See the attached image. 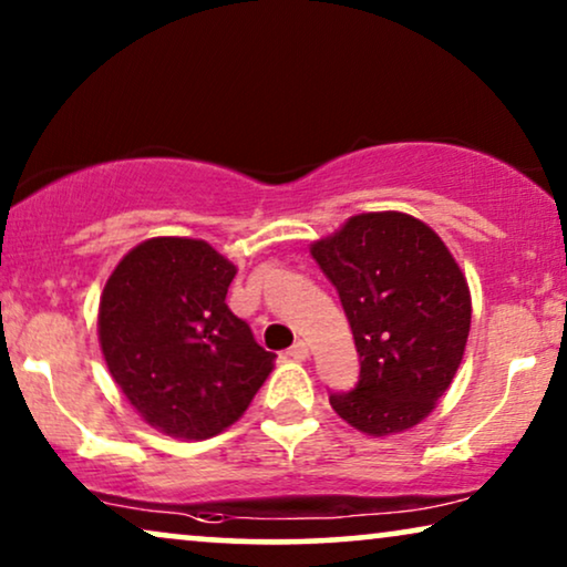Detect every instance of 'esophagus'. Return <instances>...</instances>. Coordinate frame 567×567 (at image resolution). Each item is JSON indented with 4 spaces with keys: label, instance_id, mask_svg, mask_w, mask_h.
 <instances>
[{
    "label": "esophagus",
    "instance_id": "1",
    "mask_svg": "<svg viewBox=\"0 0 567 567\" xmlns=\"http://www.w3.org/2000/svg\"><path fill=\"white\" fill-rule=\"evenodd\" d=\"M286 355H291V359H297V361H305L309 355V346L305 343V340H297V343H293L289 351H286Z\"/></svg>",
    "mask_w": 567,
    "mask_h": 567
}]
</instances>
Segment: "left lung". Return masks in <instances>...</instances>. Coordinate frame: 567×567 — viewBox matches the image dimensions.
I'll use <instances>...</instances> for the list:
<instances>
[{
    "label": "left lung",
    "mask_w": 567,
    "mask_h": 567,
    "mask_svg": "<svg viewBox=\"0 0 567 567\" xmlns=\"http://www.w3.org/2000/svg\"><path fill=\"white\" fill-rule=\"evenodd\" d=\"M312 258L353 330L359 382L330 392L336 413L371 436L421 423L449 390L470 336L472 301L441 237L408 214H361Z\"/></svg>",
    "instance_id": "8db88e82"
}]
</instances>
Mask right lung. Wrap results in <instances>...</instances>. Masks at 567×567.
Instances as JSON below:
<instances>
[{
	"label": "right lung",
	"instance_id": "right-lung-1",
	"mask_svg": "<svg viewBox=\"0 0 567 567\" xmlns=\"http://www.w3.org/2000/svg\"><path fill=\"white\" fill-rule=\"evenodd\" d=\"M237 268L200 239L134 247L100 297V346L136 413L177 439H208L245 413L276 355L231 315Z\"/></svg>",
	"mask_w": 567,
	"mask_h": 567
}]
</instances>
